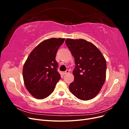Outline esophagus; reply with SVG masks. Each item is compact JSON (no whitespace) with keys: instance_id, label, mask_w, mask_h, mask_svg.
<instances>
[{"instance_id":"obj_1","label":"esophagus","mask_w":129,"mask_h":129,"mask_svg":"<svg viewBox=\"0 0 129 129\" xmlns=\"http://www.w3.org/2000/svg\"><path fill=\"white\" fill-rule=\"evenodd\" d=\"M69 73V71H68V70H67V71H66L65 72H63V74H64V75H66V74H67Z\"/></svg>"}]
</instances>
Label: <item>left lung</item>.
Masks as SVG:
<instances>
[{
  "instance_id": "obj_1",
  "label": "left lung",
  "mask_w": 129,
  "mask_h": 129,
  "mask_svg": "<svg viewBox=\"0 0 129 129\" xmlns=\"http://www.w3.org/2000/svg\"><path fill=\"white\" fill-rule=\"evenodd\" d=\"M66 44L75 59L74 81L70 91L77 99L87 101L100 91L106 78L107 63L102 53L92 43L83 39H67Z\"/></svg>"
}]
</instances>
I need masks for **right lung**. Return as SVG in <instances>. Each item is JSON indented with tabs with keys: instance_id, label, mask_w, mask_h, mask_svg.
<instances>
[{
	"instance_id": "obj_1",
	"label": "right lung",
	"mask_w": 129,
	"mask_h": 129,
	"mask_svg": "<svg viewBox=\"0 0 129 129\" xmlns=\"http://www.w3.org/2000/svg\"><path fill=\"white\" fill-rule=\"evenodd\" d=\"M64 40L51 38L43 41L27 57L23 67V79L27 90L35 98L47 97L61 79L55 57Z\"/></svg>"
}]
</instances>
